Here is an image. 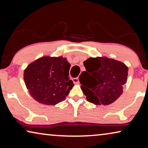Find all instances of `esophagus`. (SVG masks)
<instances>
[{
    "label": "esophagus",
    "mask_w": 148,
    "mask_h": 148,
    "mask_svg": "<svg viewBox=\"0 0 148 148\" xmlns=\"http://www.w3.org/2000/svg\"><path fill=\"white\" fill-rule=\"evenodd\" d=\"M72 81H73L74 83H76V84H78L79 83V79H78V77H76V78H74L72 79Z\"/></svg>",
    "instance_id": "34e87169"
}]
</instances>
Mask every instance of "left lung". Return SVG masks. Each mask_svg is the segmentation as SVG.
Here are the masks:
<instances>
[{
  "mask_svg": "<svg viewBox=\"0 0 148 148\" xmlns=\"http://www.w3.org/2000/svg\"><path fill=\"white\" fill-rule=\"evenodd\" d=\"M84 66L86 71L82 72L79 80L88 102L95 105H109L115 102L127 82V66L105 56L88 58Z\"/></svg>",
  "mask_w": 148,
  "mask_h": 148,
  "instance_id": "8db88e82",
  "label": "left lung"
}]
</instances>
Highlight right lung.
I'll return each mask as SVG.
<instances>
[{"mask_svg":"<svg viewBox=\"0 0 148 148\" xmlns=\"http://www.w3.org/2000/svg\"><path fill=\"white\" fill-rule=\"evenodd\" d=\"M70 64L62 56H42L24 71L26 88L33 98L45 105L62 102L74 86L70 80Z\"/></svg>","mask_w":148,"mask_h":148,"instance_id":"obj_1","label":"right lung"}]
</instances>
